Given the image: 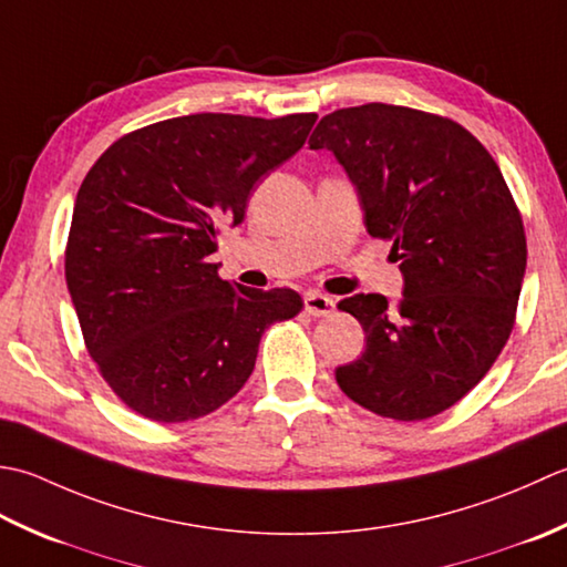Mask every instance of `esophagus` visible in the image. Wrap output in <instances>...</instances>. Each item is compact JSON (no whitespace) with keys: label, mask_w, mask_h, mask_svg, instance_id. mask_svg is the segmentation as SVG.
Returning a JSON list of instances; mask_svg holds the SVG:
<instances>
[{"label":"esophagus","mask_w":567,"mask_h":567,"mask_svg":"<svg viewBox=\"0 0 567 567\" xmlns=\"http://www.w3.org/2000/svg\"><path fill=\"white\" fill-rule=\"evenodd\" d=\"M303 306L310 316H318V318H326V316H332L334 313V300L322 296V293H306L303 298Z\"/></svg>","instance_id":"1"}]
</instances>
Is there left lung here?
Instances as JSON below:
<instances>
[{"label":"left lung","instance_id":"left-lung-1","mask_svg":"<svg viewBox=\"0 0 567 567\" xmlns=\"http://www.w3.org/2000/svg\"><path fill=\"white\" fill-rule=\"evenodd\" d=\"M308 144L340 161L367 233L394 241L403 274L396 308L379 293L338 303L362 322L367 348L334 379L384 419H431L477 386L509 340L526 271L518 207L487 148L437 114L369 102L326 114Z\"/></svg>","mask_w":567,"mask_h":567}]
</instances>
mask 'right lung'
<instances>
[{
    "mask_svg": "<svg viewBox=\"0 0 567 567\" xmlns=\"http://www.w3.org/2000/svg\"><path fill=\"white\" fill-rule=\"evenodd\" d=\"M318 114H188L117 138L78 190L65 281L85 348L126 406L158 423L213 413L245 386L291 288L223 281L219 227L306 144Z\"/></svg>",
    "mask_w": 567,
    "mask_h": 567,
    "instance_id": "add662e5",
    "label": "right lung"
}]
</instances>
